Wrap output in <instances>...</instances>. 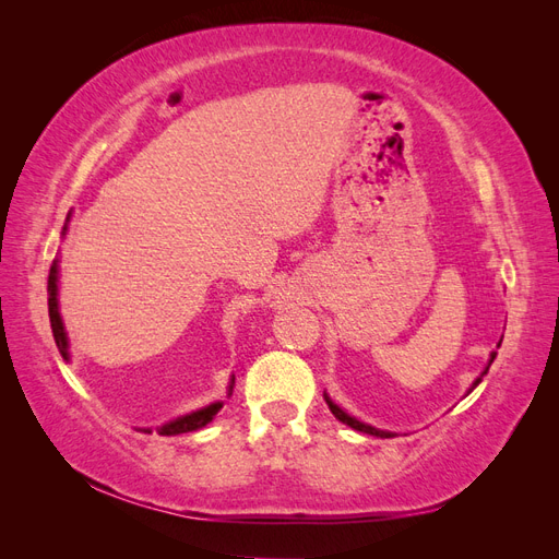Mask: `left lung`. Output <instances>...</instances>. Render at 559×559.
<instances>
[{
    "label": "left lung",
    "instance_id": "1",
    "mask_svg": "<svg viewBox=\"0 0 559 559\" xmlns=\"http://www.w3.org/2000/svg\"><path fill=\"white\" fill-rule=\"evenodd\" d=\"M501 345V343H499ZM497 345V347H499ZM495 357H497V352H492V354H489V361H487V366H485V370H483V373L476 378V380H473V384H471V389H468V392L466 394H471L473 392V389H476L478 384H480V380L487 376V370H489V366H492V361H495ZM324 399H326V403H329V411L335 415V419H341L343 421V425H347V427H352L354 431H361V433H368V436H378V438H394L396 433L394 431H382V429H376V427H370V425H366V421H361V419H357V417H352V415H347L343 408H341V405H337L326 392H324Z\"/></svg>",
    "mask_w": 559,
    "mask_h": 559
}]
</instances>
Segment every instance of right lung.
I'll use <instances>...</instances> for the list:
<instances>
[{
    "mask_svg": "<svg viewBox=\"0 0 559 559\" xmlns=\"http://www.w3.org/2000/svg\"><path fill=\"white\" fill-rule=\"evenodd\" d=\"M70 216H72V212L67 214V224H70ZM67 224L62 228V235L67 233ZM48 317H50V329H53V337H56V345L62 354V359L70 361V337H67L62 317H60V306H58V259L53 261V265H50V273H48ZM233 386H235V376L230 378V384H228V396L233 394ZM222 408H224V401H214V403L205 405V408L165 421L163 427H158V433L160 436H179V433L198 431L205 425H210L214 415ZM144 431H148V429H144Z\"/></svg>",
    "mask_w": 559,
    "mask_h": 559,
    "instance_id": "1",
    "label": "right lung"
}]
</instances>
